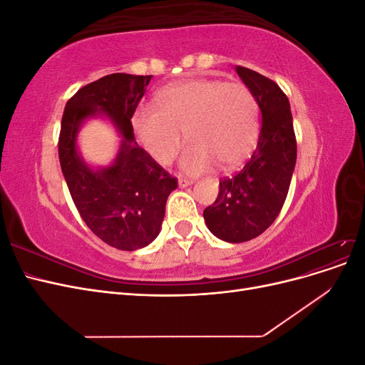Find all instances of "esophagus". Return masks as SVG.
<instances>
[{"instance_id":"esophagus-1","label":"esophagus","mask_w":365,"mask_h":365,"mask_svg":"<svg viewBox=\"0 0 365 365\" xmlns=\"http://www.w3.org/2000/svg\"><path fill=\"white\" fill-rule=\"evenodd\" d=\"M180 187H187V185H192L193 184V180H189V178H184V176H181L180 181H178Z\"/></svg>"}]
</instances>
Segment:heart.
<instances>
[{
	"instance_id": "b5f03b06",
	"label": "heart",
	"mask_w": 365,
	"mask_h": 365,
	"mask_svg": "<svg viewBox=\"0 0 365 365\" xmlns=\"http://www.w3.org/2000/svg\"><path fill=\"white\" fill-rule=\"evenodd\" d=\"M157 106L141 105L132 117L141 146L168 165L178 153L184 130L190 141L181 165L190 173L213 164L231 170L244 163L259 137L260 109L256 96L240 82L192 79L165 86Z\"/></svg>"
}]
</instances>
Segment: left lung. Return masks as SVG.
I'll return each mask as SVG.
<instances>
[{
	"label": "left lung",
	"mask_w": 365,
	"mask_h": 365,
	"mask_svg": "<svg viewBox=\"0 0 365 365\" xmlns=\"http://www.w3.org/2000/svg\"><path fill=\"white\" fill-rule=\"evenodd\" d=\"M256 96L262 129L256 150L237 173L219 181L216 201L204 210L212 233L231 244L260 236L279 216L297 161L289 101L280 86L257 71L236 67Z\"/></svg>",
	"instance_id": "1"
}]
</instances>
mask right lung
<instances>
[{
    "instance_id": "right-lung-1",
    "label": "right lung",
    "mask_w": 365,
    "mask_h": 365,
    "mask_svg": "<svg viewBox=\"0 0 365 365\" xmlns=\"http://www.w3.org/2000/svg\"><path fill=\"white\" fill-rule=\"evenodd\" d=\"M152 76L108 74L81 88L65 105L59 134V161L73 202L86 227L105 244L134 251L160 233L165 201L178 180L165 172L134 137L132 115ZM105 113L124 137L113 166L93 171L75 150L81 121Z\"/></svg>"
}]
</instances>
